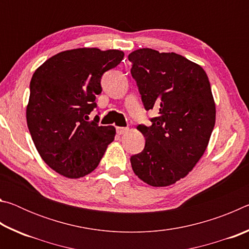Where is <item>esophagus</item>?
Masks as SVG:
<instances>
[{"label": "esophagus", "instance_id": "obj_1", "mask_svg": "<svg viewBox=\"0 0 249 249\" xmlns=\"http://www.w3.org/2000/svg\"><path fill=\"white\" fill-rule=\"evenodd\" d=\"M116 132L119 135H123L128 132V127H116Z\"/></svg>", "mask_w": 249, "mask_h": 249}]
</instances>
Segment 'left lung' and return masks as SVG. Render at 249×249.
<instances>
[{"instance_id":"8db88e82","label":"left lung","mask_w":249,"mask_h":249,"mask_svg":"<svg viewBox=\"0 0 249 249\" xmlns=\"http://www.w3.org/2000/svg\"><path fill=\"white\" fill-rule=\"evenodd\" d=\"M144 107L158 112L138 125L146 142L130 157L133 171L153 187L184 178L203 156L215 125V103L202 67L175 53L142 48L128 54Z\"/></svg>"}]
</instances>
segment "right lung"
<instances>
[{
  "instance_id": "add662e5",
  "label": "right lung",
  "mask_w": 249,
  "mask_h": 249,
  "mask_svg": "<svg viewBox=\"0 0 249 249\" xmlns=\"http://www.w3.org/2000/svg\"><path fill=\"white\" fill-rule=\"evenodd\" d=\"M123 58L116 49L77 48L54 54L34 72L27 126L40 157L61 176L89 175L114 141V126H99V116L89 115L103 73Z\"/></svg>"
}]
</instances>
